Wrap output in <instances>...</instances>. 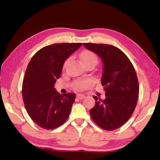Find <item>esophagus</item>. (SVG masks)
<instances>
[{"instance_id": "1", "label": "esophagus", "mask_w": 160, "mask_h": 160, "mask_svg": "<svg viewBox=\"0 0 160 160\" xmlns=\"http://www.w3.org/2000/svg\"><path fill=\"white\" fill-rule=\"evenodd\" d=\"M77 98L78 99H82L85 98V95L82 94H78V95H77Z\"/></svg>"}]
</instances>
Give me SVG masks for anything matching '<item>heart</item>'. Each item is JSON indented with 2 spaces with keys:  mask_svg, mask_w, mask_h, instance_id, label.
Wrapping results in <instances>:
<instances>
[{
  "mask_svg": "<svg viewBox=\"0 0 160 160\" xmlns=\"http://www.w3.org/2000/svg\"><path fill=\"white\" fill-rule=\"evenodd\" d=\"M80 60L82 62L83 65L88 63V62H95L96 63L97 62V57L95 56L94 52H91L89 50H85L83 52L80 53ZM68 61H66L65 65L67 64ZM90 84V81L88 80H78L74 82V86L75 88L78 89H85L86 86H88Z\"/></svg>",
  "mask_w": 160,
  "mask_h": 160,
  "instance_id": "1",
  "label": "heart"
}]
</instances>
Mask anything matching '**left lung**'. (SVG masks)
<instances>
[{
	"mask_svg": "<svg viewBox=\"0 0 160 160\" xmlns=\"http://www.w3.org/2000/svg\"><path fill=\"white\" fill-rule=\"evenodd\" d=\"M102 58V85L106 98L93 96L95 104L89 111L93 121L105 130H114L128 120L136 107L139 87L136 72L120 49L108 44L83 43Z\"/></svg>",
	"mask_w": 160,
	"mask_h": 160,
	"instance_id": "obj_1",
	"label": "left lung"
}]
</instances>
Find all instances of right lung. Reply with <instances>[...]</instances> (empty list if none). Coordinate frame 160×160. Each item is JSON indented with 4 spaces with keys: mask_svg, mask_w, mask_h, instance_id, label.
Masks as SVG:
<instances>
[{
    "mask_svg": "<svg viewBox=\"0 0 160 160\" xmlns=\"http://www.w3.org/2000/svg\"><path fill=\"white\" fill-rule=\"evenodd\" d=\"M81 43L47 46L32 57L22 82L25 109L37 125L53 129L67 120L76 95H61L55 89L65 60L81 47Z\"/></svg>",
    "mask_w": 160,
    "mask_h": 160,
    "instance_id": "1",
    "label": "right lung"
}]
</instances>
